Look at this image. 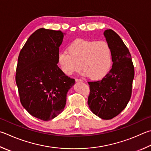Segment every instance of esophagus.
<instances>
[{"label": "esophagus", "instance_id": "34e87169", "mask_svg": "<svg viewBox=\"0 0 151 151\" xmlns=\"http://www.w3.org/2000/svg\"><path fill=\"white\" fill-rule=\"evenodd\" d=\"M75 81H76V82H83V80H82V79H78V78H76V80H75Z\"/></svg>", "mask_w": 151, "mask_h": 151}]
</instances>
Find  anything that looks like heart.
<instances>
[{"instance_id": "obj_1", "label": "heart", "mask_w": 151, "mask_h": 151, "mask_svg": "<svg viewBox=\"0 0 151 151\" xmlns=\"http://www.w3.org/2000/svg\"><path fill=\"white\" fill-rule=\"evenodd\" d=\"M58 63L65 75H73L82 68L84 76L98 80L103 78L110 68L111 49L104 41L77 39L69 45L68 51L60 52Z\"/></svg>"}]
</instances>
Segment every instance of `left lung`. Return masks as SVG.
<instances>
[{"label":"left lung","instance_id":"obj_1","mask_svg":"<svg viewBox=\"0 0 151 151\" xmlns=\"http://www.w3.org/2000/svg\"><path fill=\"white\" fill-rule=\"evenodd\" d=\"M104 35L111 49L113 65L102 80L88 82V104L96 116L111 119L121 113L130 100L135 71L130 52L118 34L109 29Z\"/></svg>","mask_w":151,"mask_h":151}]
</instances>
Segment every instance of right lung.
<instances>
[{"label": "right lung", "mask_w": 151, "mask_h": 151, "mask_svg": "<svg viewBox=\"0 0 151 151\" xmlns=\"http://www.w3.org/2000/svg\"><path fill=\"white\" fill-rule=\"evenodd\" d=\"M61 31L40 28L21 49L16 83L22 105L32 116L49 121L63 111L67 94L75 84L57 66Z\"/></svg>", "instance_id": "add662e5"}]
</instances>
